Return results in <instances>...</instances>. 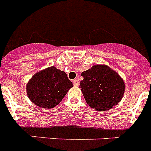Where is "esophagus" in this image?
<instances>
[{
  "mask_svg": "<svg viewBox=\"0 0 151 151\" xmlns=\"http://www.w3.org/2000/svg\"><path fill=\"white\" fill-rule=\"evenodd\" d=\"M73 82V85H74L75 86H78V85H79V82H78V79H74Z\"/></svg>",
  "mask_w": 151,
  "mask_h": 151,
  "instance_id": "1",
  "label": "esophagus"
}]
</instances>
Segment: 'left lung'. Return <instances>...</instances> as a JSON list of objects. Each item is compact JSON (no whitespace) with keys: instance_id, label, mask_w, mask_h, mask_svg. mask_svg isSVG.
Returning <instances> with one entry per match:
<instances>
[{"instance_id":"left-lung-1","label":"left lung","mask_w":151,"mask_h":151,"mask_svg":"<svg viewBox=\"0 0 151 151\" xmlns=\"http://www.w3.org/2000/svg\"><path fill=\"white\" fill-rule=\"evenodd\" d=\"M80 88L88 104L97 111H106L123 97L125 84L116 72L104 65H95L82 73Z\"/></svg>"}]
</instances>
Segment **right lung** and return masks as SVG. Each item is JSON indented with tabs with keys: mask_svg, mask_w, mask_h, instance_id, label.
<instances>
[{
	"mask_svg": "<svg viewBox=\"0 0 151 151\" xmlns=\"http://www.w3.org/2000/svg\"><path fill=\"white\" fill-rule=\"evenodd\" d=\"M73 87L66 73L54 66L35 74L27 84V94L31 101L41 108L57 106Z\"/></svg>",
	"mask_w": 151,
	"mask_h": 151,
	"instance_id": "right-lung-1",
	"label": "right lung"
}]
</instances>
